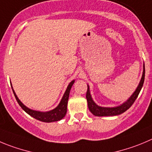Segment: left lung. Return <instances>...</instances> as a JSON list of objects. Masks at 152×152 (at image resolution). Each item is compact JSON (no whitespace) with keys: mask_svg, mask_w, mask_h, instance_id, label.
I'll use <instances>...</instances> for the list:
<instances>
[{"mask_svg":"<svg viewBox=\"0 0 152 152\" xmlns=\"http://www.w3.org/2000/svg\"><path fill=\"white\" fill-rule=\"evenodd\" d=\"M145 79V64H143V72L141 80L137 86L135 91L133 93L131 96L126 100L125 102L121 104L120 106H115V107H103V106H100L96 104L95 102L92 99L91 95L90 93V88L89 86L88 85V91L86 93V99L88 101V106L90 110L91 113L95 116H113V115H118L122 114L125 111H127L130 106L133 105L136 99L138 97L139 94L142 88L143 83H144Z\"/></svg>","mask_w":152,"mask_h":152,"instance_id":"left-lung-1","label":"left lung"}]
</instances>
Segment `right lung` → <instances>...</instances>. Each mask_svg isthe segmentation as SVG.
I'll list each match as a JSON object with an SVG mask.
<instances>
[{
	"label": "right lung",
	"mask_w": 152,
	"mask_h": 152,
	"mask_svg": "<svg viewBox=\"0 0 152 152\" xmlns=\"http://www.w3.org/2000/svg\"><path fill=\"white\" fill-rule=\"evenodd\" d=\"M74 83L75 80H73L69 83V85H68L67 88H66V91H65L63 97H62L61 100L60 101L59 104L58 105L55 109L47 112L37 111V110H31V109H29L28 107H27V106H25V105H24L23 103L21 102V100L18 98L16 94L15 93L13 88H12V89L17 102H18L19 106L22 107V109L25 112V113H27L28 115H30L31 117L36 118L37 120H39V121H42V122L49 123L54 122V121H60V120H61V119L65 116V115H66V109H67V102L68 99H69V91H70V89H71L72 86L74 84Z\"/></svg>",
	"instance_id": "right-lung-1"
}]
</instances>
